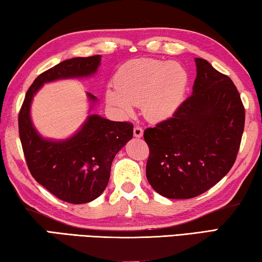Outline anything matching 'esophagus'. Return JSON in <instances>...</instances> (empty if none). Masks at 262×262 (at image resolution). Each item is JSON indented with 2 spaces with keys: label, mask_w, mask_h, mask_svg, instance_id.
<instances>
[{
  "label": "esophagus",
  "mask_w": 262,
  "mask_h": 262,
  "mask_svg": "<svg viewBox=\"0 0 262 262\" xmlns=\"http://www.w3.org/2000/svg\"><path fill=\"white\" fill-rule=\"evenodd\" d=\"M133 134H134V136L137 137V139H140V137L143 136V129H142L141 127H135L134 132H133Z\"/></svg>",
  "instance_id": "obj_1"
}]
</instances>
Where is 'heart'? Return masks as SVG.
I'll list each match as a JSON object with an SVG mask.
<instances>
[{
  "label": "heart",
  "mask_w": 262,
  "mask_h": 262,
  "mask_svg": "<svg viewBox=\"0 0 262 262\" xmlns=\"http://www.w3.org/2000/svg\"><path fill=\"white\" fill-rule=\"evenodd\" d=\"M188 73L178 62L134 59L123 63L114 75V88L105 91V101L121 118L142 105L145 118L163 121L173 117L186 98Z\"/></svg>",
  "instance_id": "1"
}]
</instances>
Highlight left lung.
<instances>
[{
	"label": "left lung",
	"instance_id": "8db88e82",
	"mask_svg": "<svg viewBox=\"0 0 262 262\" xmlns=\"http://www.w3.org/2000/svg\"><path fill=\"white\" fill-rule=\"evenodd\" d=\"M193 91L173 117L144 130L147 179L168 199H192L216 185L236 161L245 110L237 88L195 57Z\"/></svg>",
	"mask_w": 262,
	"mask_h": 262
}]
</instances>
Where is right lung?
I'll return each instance as SVG.
<instances>
[{"label": "right lung", "instance_id": "add662e5", "mask_svg": "<svg viewBox=\"0 0 262 262\" xmlns=\"http://www.w3.org/2000/svg\"><path fill=\"white\" fill-rule=\"evenodd\" d=\"M100 61V55L73 57L39 75L26 92L18 117L21 147L31 174L48 192L74 205L94 201L104 192L115 155L132 140L133 125L91 114L98 99L86 92L90 114L81 127L68 139H47L35 129L31 105L43 84L94 76Z\"/></svg>", "mask_w": 262, "mask_h": 262}]
</instances>
